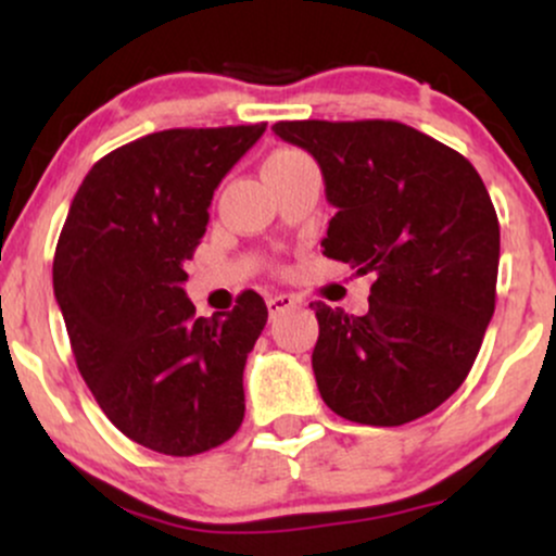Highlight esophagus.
<instances>
[{"mask_svg":"<svg viewBox=\"0 0 556 556\" xmlns=\"http://www.w3.org/2000/svg\"><path fill=\"white\" fill-rule=\"evenodd\" d=\"M298 303L300 300L295 295H290V292H274V295L266 298V305H269L271 316H279L287 308H295Z\"/></svg>","mask_w":556,"mask_h":556,"instance_id":"1","label":"esophagus"}]
</instances>
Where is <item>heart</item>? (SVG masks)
Masks as SVG:
<instances>
[{
	"instance_id": "heart-1",
	"label": "heart",
	"mask_w": 556,
	"mask_h": 556,
	"mask_svg": "<svg viewBox=\"0 0 556 556\" xmlns=\"http://www.w3.org/2000/svg\"><path fill=\"white\" fill-rule=\"evenodd\" d=\"M300 159H305L300 151L282 149V151H274V154L266 159V164H290V162H300Z\"/></svg>"
}]
</instances>
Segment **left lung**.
<instances>
[{"label":"left lung","instance_id":"left-lung-1","mask_svg":"<svg viewBox=\"0 0 556 556\" xmlns=\"http://www.w3.org/2000/svg\"><path fill=\"white\" fill-rule=\"evenodd\" d=\"M271 130L321 167L337 208L324 256L376 277L366 316L311 303L324 402L366 426L437 410L473 368L494 316L500 219L481 175L394 119H298Z\"/></svg>","mask_w":556,"mask_h":556}]
</instances>
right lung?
I'll return each mask as SVG.
<instances>
[{
	"mask_svg": "<svg viewBox=\"0 0 556 556\" xmlns=\"http://www.w3.org/2000/svg\"><path fill=\"white\" fill-rule=\"evenodd\" d=\"M264 130L175 127L119 146L86 175L56 242L54 298L78 371L106 418L162 455L214 450L245 416L264 298L245 290L198 318L182 285L216 185Z\"/></svg>",
	"mask_w": 556,
	"mask_h": 556,
	"instance_id": "1",
	"label": "right lung"
}]
</instances>
